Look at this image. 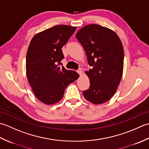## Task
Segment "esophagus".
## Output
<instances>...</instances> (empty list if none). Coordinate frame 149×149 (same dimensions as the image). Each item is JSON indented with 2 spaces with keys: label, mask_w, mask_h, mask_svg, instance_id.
Wrapping results in <instances>:
<instances>
[{
  "label": "esophagus",
  "mask_w": 149,
  "mask_h": 149,
  "mask_svg": "<svg viewBox=\"0 0 149 149\" xmlns=\"http://www.w3.org/2000/svg\"><path fill=\"white\" fill-rule=\"evenodd\" d=\"M77 72L79 74L81 75V73H82V69H81V68H78V69L77 70Z\"/></svg>",
  "instance_id": "1"
}]
</instances>
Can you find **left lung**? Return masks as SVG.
Instances as JSON below:
<instances>
[{
  "mask_svg": "<svg viewBox=\"0 0 149 149\" xmlns=\"http://www.w3.org/2000/svg\"><path fill=\"white\" fill-rule=\"evenodd\" d=\"M76 37L86 51L88 64L93 68L86 71L90 86L83 95L94 104H103L114 95L122 77V44L116 33L97 24L84 27Z\"/></svg>",
  "mask_w": 149,
  "mask_h": 149,
  "instance_id": "obj_1",
  "label": "left lung"
}]
</instances>
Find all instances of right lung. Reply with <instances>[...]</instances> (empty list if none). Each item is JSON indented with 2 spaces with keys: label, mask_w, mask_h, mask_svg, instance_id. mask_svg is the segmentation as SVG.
<instances>
[{
  "label": "right lung",
  "mask_w": 149,
  "mask_h": 149,
  "mask_svg": "<svg viewBox=\"0 0 149 149\" xmlns=\"http://www.w3.org/2000/svg\"><path fill=\"white\" fill-rule=\"evenodd\" d=\"M76 27L58 25L35 35L26 54V74L33 91L40 101L51 105L62 98L67 86L79 77L62 66V47ZM62 67H61V66Z\"/></svg>",
  "instance_id": "1"
}]
</instances>
